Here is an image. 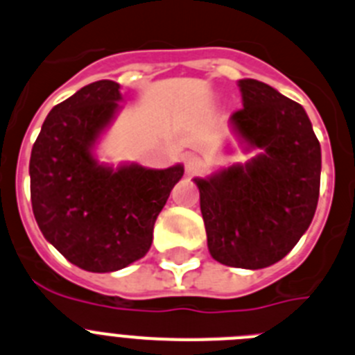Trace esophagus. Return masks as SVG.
I'll return each mask as SVG.
<instances>
[{
	"label": "esophagus",
	"instance_id": "obj_1",
	"mask_svg": "<svg viewBox=\"0 0 355 355\" xmlns=\"http://www.w3.org/2000/svg\"><path fill=\"white\" fill-rule=\"evenodd\" d=\"M201 168H203V157H201V155H187V159H185V173H187L189 177H194V175L200 173Z\"/></svg>",
	"mask_w": 355,
	"mask_h": 355
}]
</instances>
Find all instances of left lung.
I'll use <instances>...</instances> for the list:
<instances>
[{"label":"left lung","mask_w":355,"mask_h":355,"mask_svg":"<svg viewBox=\"0 0 355 355\" xmlns=\"http://www.w3.org/2000/svg\"><path fill=\"white\" fill-rule=\"evenodd\" d=\"M238 87L243 108L231 115V128L247 150L261 148V154L194 184L211 257L259 270L284 259L312 223L320 144L300 103L254 78Z\"/></svg>","instance_id":"1"}]
</instances>
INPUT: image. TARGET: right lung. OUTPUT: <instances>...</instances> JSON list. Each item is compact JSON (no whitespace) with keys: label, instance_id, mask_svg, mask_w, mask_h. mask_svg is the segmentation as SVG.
Instances as JSON below:
<instances>
[{"label":"right lung","instance_id":"add662e5","mask_svg":"<svg viewBox=\"0 0 355 355\" xmlns=\"http://www.w3.org/2000/svg\"><path fill=\"white\" fill-rule=\"evenodd\" d=\"M121 85L98 80L55 105L31 150V205L36 224L71 264L108 273L141 259L184 166L117 170L96 161L92 148L115 117Z\"/></svg>","mask_w":355,"mask_h":355}]
</instances>
